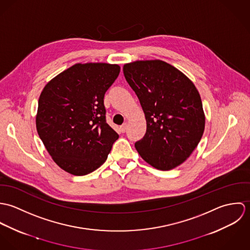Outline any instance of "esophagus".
Returning <instances> with one entry per match:
<instances>
[{
  "mask_svg": "<svg viewBox=\"0 0 250 250\" xmlns=\"http://www.w3.org/2000/svg\"><path fill=\"white\" fill-rule=\"evenodd\" d=\"M127 130V123H124L122 126H120V132L125 133Z\"/></svg>",
  "mask_w": 250,
  "mask_h": 250,
  "instance_id": "1",
  "label": "esophagus"
}]
</instances>
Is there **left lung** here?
<instances>
[{
    "mask_svg": "<svg viewBox=\"0 0 250 250\" xmlns=\"http://www.w3.org/2000/svg\"><path fill=\"white\" fill-rule=\"evenodd\" d=\"M146 119V133L135 143L143 160L160 170L183 164L200 142L205 114L193 83L160 60L137 61L123 66Z\"/></svg>",
    "mask_w": 250,
    "mask_h": 250,
    "instance_id": "left-lung-1",
    "label": "left lung"
}]
</instances>
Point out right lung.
Instances as JSON below:
<instances>
[{
  "mask_svg": "<svg viewBox=\"0 0 250 250\" xmlns=\"http://www.w3.org/2000/svg\"><path fill=\"white\" fill-rule=\"evenodd\" d=\"M120 66L77 63L43 88L36 114L38 136L54 162L66 172L86 175L107 160L118 134L106 122L104 96Z\"/></svg>",
  "mask_w": 250,
  "mask_h": 250,
  "instance_id": "1",
  "label": "right lung"
}]
</instances>
